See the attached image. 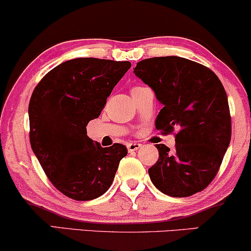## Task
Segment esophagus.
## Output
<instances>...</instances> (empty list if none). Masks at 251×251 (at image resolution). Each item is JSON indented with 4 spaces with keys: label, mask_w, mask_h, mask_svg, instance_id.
<instances>
[{
    "label": "esophagus",
    "mask_w": 251,
    "mask_h": 251,
    "mask_svg": "<svg viewBox=\"0 0 251 251\" xmlns=\"http://www.w3.org/2000/svg\"><path fill=\"white\" fill-rule=\"evenodd\" d=\"M141 147H142V145L140 143H137V142H131V143H129L128 145H126L129 152H134V151L140 149Z\"/></svg>",
    "instance_id": "esophagus-1"
}]
</instances>
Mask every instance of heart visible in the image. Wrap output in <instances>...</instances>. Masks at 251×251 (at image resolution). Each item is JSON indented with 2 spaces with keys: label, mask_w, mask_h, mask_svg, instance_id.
<instances>
[{
  "label": "heart",
  "mask_w": 251,
  "mask_h": 251,
  "mask_svg": "<svg viewBox=\"0 0 251 251\" xmlns=\"http://www.w3.org/2000/svg\"><path fill=\"white\" fill-rule=\"evenodd\" d=\"M142 88H145V86H141V85H136V86H132V87L130 88V93H131V94H134L135 92H137V91H141Z\"/></svg>",
  "instance_id": "obj_1"
}]
</instances>
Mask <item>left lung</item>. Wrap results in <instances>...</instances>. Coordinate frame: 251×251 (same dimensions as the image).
Listing matches in <instances>:
<instances>
[{"label":"left lung","mask_w":251,"mask_h":251,"mask_svg":"<svg viewBox=\"0 0 251 251\" xmlns=\"http://www.w3.org/2000/svg\"><path fill=\"white\" fill-rule=\"evenodd\" d=\"M134 73L163 103L157 130L166 135L178 129L175 150L156 145L159 158L149 169L151 181L175 198L203 191L220 170L231 137L229 104L218 75L176 55L138 61Z\"/></svg>","instance_id":"obj_1"}]
</instances>
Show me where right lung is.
Listing matches in <instances>:
<instances>
[{
	"label": "right lung",
	"mask_w": 251,
	"mask_h": 251,
	"mask_svg": "<svg viewBox=\"0 0 251 251\" xmlns=\"http://www.w3.org/2000/svg\"><path fill=\"white\" fill-rule=\"evenodd\" d=\"M130 61L76 58L46 73L29 103L30 143L46 177L71 199L87 201L108 191L128 150L102 148L87 136Z\"/></svg>",
	"instance_id": "add662e5"
}]
</instances>
